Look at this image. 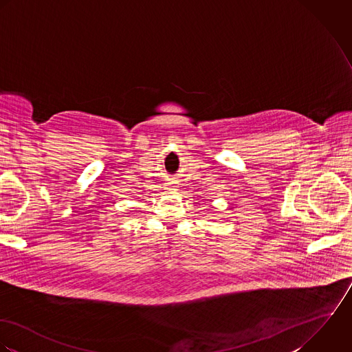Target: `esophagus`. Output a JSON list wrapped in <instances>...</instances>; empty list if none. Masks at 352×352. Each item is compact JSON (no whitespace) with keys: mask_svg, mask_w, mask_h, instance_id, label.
Listing matches in <instances>:
<instances>
[{"mask_svg":"<svg viewBox=\"0 0 352 352\" xmlns=\"http://www.w3.org/2000/svg\"><path fill=\"white\" fill-rule=\"evenodd\" d=\"M166 186H167V189H168V190H177V188H178V182H177L175 179H170V181L166 184Z\"/></svg>","mask_w":352,"mask_h":352,"instance_id":"esophagus-1","label":"esophagus"}]
</instances>
